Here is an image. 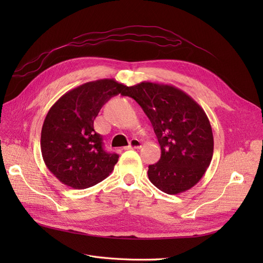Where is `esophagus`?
Listing matches in <instances>:
<instances>
[{
  "instance_id": "obj_1",
  "label": "esophagus",
  "mask_w": 263,
  "mask_h": 263,
  "mask_svg": "<svg viewBox=\"0 0 263 263\" xmlns=\"http://www.w3.org/2000/svg\"><path fill=\"white\" fill-rule=\"evenodd\" d=\"M139 148H141V142H140V140L135 139V138L130 140L128 146L125 147V149H127V150H129V149H139Z\"/></svg>"
}]
</instances>
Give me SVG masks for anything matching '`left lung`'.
<instances>
[{
	"instance_id": "obj_1",
	"label": "left lung",
	"mask_w": 263,
	"mask_h": 263,
	"mask_svg": "<svg viewBox=\"0 0 263 263\" xmlns=\"http://www.w3.org/2000/svg\"><path fill=\"white\" fill-rule=\"evenodd\" d=\"M154 127L161 157L148 166V178L166 194H179L202 179L212 161L213 132L204 109L178 87L144 81L128 86Z\"/></svg>"
}]
</instances>
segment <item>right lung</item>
<instances>
[{
  "instance_id": "right-lung-1",
  "label": "right lung",
  "mask_w": 263,
  "mask_h": 263,
  "mask_svg": "<svg viewBox=\"0 0 263 263\" xmlns=\"http://www.w3.org/2000/svg\"><path fill=\"white\" fill-rule=\"evenodd\" d=\"M127 89L114 79H102L70 90L51 106L42 128L41 149L47 168L63 184L86 189L113 171L119 156L104 150L93 123L102 106Z\"/></svg>"
}]
</instances>
